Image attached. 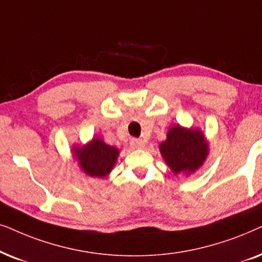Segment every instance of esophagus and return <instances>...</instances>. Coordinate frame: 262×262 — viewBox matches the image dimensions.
<instances>
[{
    "mask_svg": "<svg viewBox=\"0 0 262 262\" xmlns=\"http://www.w3.org/2000/svg\"><path fill=\"white\" fill-rule=\"evenodd\" d=\"M145 142L141 140V139H132L130 141V146L133 148H137V149H141L145 147Z\"/></svg>",
    "mask_w": 262,
    "mask_h": 262,
    "instance_id": "esophagus-1",
    "label": "esophagus"
}]
</instances>
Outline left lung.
Instances as JSON below:
<instances>
[{
  "mask_svg": "<svg viewBox=\"0 0 262 262\" xmlns=\"http://www.w3.org/2000/svg\"><path fill=\"white\" fill-rule=\"evenodd\" d=\"M159 151L175 175L190 176L206 162L210 142L201 129L175 124L167 130L166 140L160 142Z\"/></svg>",
  "mask_w": 262,
  "mask_h": 262,
  "instance_id": "left-lung-1",
  "label": "left lung"
}]
</instances>
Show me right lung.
<instances>
[{
    "instance_id": "add662e5",
    "label": "right lung",
    "mask_w": 262,
    "mask_h": 262,
    "mask_svg": "<svg viewBox=\"0 0 262 262\" xmlns=\"http://www.w3.org/2000/svg\"><path fill=\"white\" fill-rule=\"evenodd\" d=\"M120 156V149L104 142L103 139L93 137L87 144L74 145L72 157L78 164L79 169L86 176L104 179L113 171Z\"/></svg>"
}]
</instances>
